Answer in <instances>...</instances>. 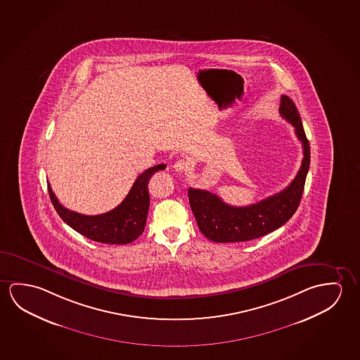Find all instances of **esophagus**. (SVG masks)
<instances>
[{
  "label": "esophagus",
  "mask_w": 360,
  "mask_h": 360,
  "mask_svg": "<svg viewBox=\"0 0 360 360\" xmlns=\"http://www.w3.org/2000/svg\"><path fill=\"white\" fill-rule=\"evenodd\" d=\"M190 169V164L185 159H180L175 162L174 170L176 172H186Z\"/></svg>",
  "instance_id": "esophagus-1"
}]
</instances>
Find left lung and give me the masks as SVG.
<instances>
[{"label": "left lung", "instance_id": "obj_1", "mask_svg": "<svg viewBox=\"0 0 360 360\" xmlns=\"http://www.w3.org/2000/svg\"><path fill=\"white\" fill-rule=\"evenodd\" d=\"M279 111L281 117L294 126L297 139L302 143L304 158L297 176L283 191L249 206L229 205L210 191L188 188L190 207L200 231L207 239L215 243H240L257 239L283 226L297 212L310 165V148L302 119L292 100L283 95Z\"/></svg>", "mask_w": 360, "mask_h": 360}]
</instances>
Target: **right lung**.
Instances as JSON below:
<instances>
[{
  "label": "right lung",
  "instance_id": "1",
  "mask_svg": "<svg viewBox=\"0 0 360 360\" xmlns=\"http://www.w3.org/2000/svg\"><path fill=\"white\" fill-rule=\"evenodd\" d=\"M165 164H160L145 170L137 176L131 190L120 205L100 215H82L66 209L52 193L50 184H47L49 194L55 210L75 231L97 243L124 245L143 234L150 205L148 181L155 172L165 170Z\"/></svg>",
  "mask_w": 360,
  "mask_h": 360
}]
</instances>
